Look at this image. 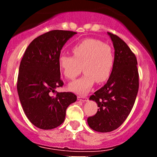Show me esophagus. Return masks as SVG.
<instances>
[{
	"instance_id": "34e87169",
	"label": "esophagus",
	"mask_w": 157,
	"mask_h": 157,
	"mask_svg": "<svg viewBox=\"0 0 157 157\" xmlns=\"http://www.w3.org/2000/svg\"><path fill=\"white\" fill-rule=\"evenodd\" d=\"M77 99H78L79 100H81V101H82V102H86V101H87L88 97L86 96H81V95H79V96L77 97Z\"/></svg>"
}]
</instances>
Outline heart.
Masks as SVG:
<instances>
[{"label":"heart","instance_id":"heart-1","mask_svg":"<svg viewBox=\"0 0 157 157\" xmlns=\"http://www.w3.org/2000/svg\"><path fill=\"white\" fill-rule=\"evenodd\" d=\"M73 56L61 55L58 66L66 78L73 80L81 70L84 75L69 84V89L76 93L84 94L92 88L94 82H105L112 72L114 56L109 45L95 39H87L73 46Z\"/></svg>","mask_w":157,"mask_h":157}]
</instances>
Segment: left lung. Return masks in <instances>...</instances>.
Wrapping results in <instances>:
<instances>
[{
  "instance_id": "8db88e82",
  "label": "left lung",
  "mask_w": 157,
  "mask_h": 157,
  "mask_svg": "<svg viewBox=\"0 0 157 157\" xmlns=\"http://www.w3.org/2000/svg\"><path fill=\"white\" fill-rule=\"evenodd\" d=\"M114 48V63L109 80L89 97L99 107L96 114L87 119L94 131L105 133L118 128L134 105L139 90L136 57L127 44L108 32Z\"/></svg>"
}]
</instances>
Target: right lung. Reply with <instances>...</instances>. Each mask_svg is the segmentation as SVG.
I'll list each match as a JSON object with an SVG mask.
<instances>
[{"instance_id": "obj_1", "label": "right lung", "mask_w": 157, "mask_h": 157, "mask_svg": "<svg viewBox=\"0 0 157 157\" xmlns=\"http://www.w3.org/2000/svg\"><path fill=\"white\" fill-rule=\"evenodd\" d=\"M75 34L52 30L40 35L29 45L21 61L17 82L20 101L29 120L40 129L60 125L68 106L77 100L72 92L54 93L63 86L58 66L60 51Z\"/></svg>"}]
</instances>
